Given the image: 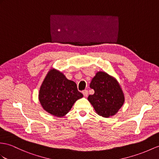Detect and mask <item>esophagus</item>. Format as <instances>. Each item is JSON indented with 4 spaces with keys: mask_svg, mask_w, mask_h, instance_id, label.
Returning a JSON list of instances; mask_svg holds the SVG:
<instances>
[{
    "mask_svg": "<svg viewBox=\"0 0 159 159\" xmlns=\"http://www.w3.org/2000/svg\"><path fill=\"white\" fill-rule=\"evenodd\" d=\"M82 93H83V94H84V96H85V97H87L88 95V91L87 90H83V91H82Z\"/></svg>",
    "mask_w": 159,
    "mask_h": 159,
    "instance_id": "34e87169",
    "label": "esophagus"
}]
</instances>
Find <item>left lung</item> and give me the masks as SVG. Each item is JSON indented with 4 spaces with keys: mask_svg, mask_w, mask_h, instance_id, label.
I'll list each match as a JSON object with an SVG mask.
<instances>
[{
    "mask_svg": "<svg viewBox=\"0 0 159 159\" xmlns=\"http://www.w3.org/2000/svg\"><path fill=\"white\" fill-rule=\"evenodd\" d=\"M90 87L94 94L89 95L88 99L96 113L103 117L115 115L124 103V94L118 82L105 72L96 73Z\"/></svg>",
    "mask_w": 159,
    "mask_h": 159,
    "instance_id": "1",
    "label": "left lung"
}]
</instances>
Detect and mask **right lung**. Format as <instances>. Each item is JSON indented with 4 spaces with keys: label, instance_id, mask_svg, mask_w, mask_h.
<instances>
[{
    "label": "right lung",
    "instance_id": "obj_1",
    "mask_svg": "<svg viewBox=\"0 0 159 159\" xmlns=\"http://www.w3.org/2000/svg\"><path fill=\"white\" fill-rule=\"evenodd\" d=\"M39 100L43 109L56 117H63L71 110L77 100L83 97L76 84L61 72L50 69L42 82Z\"/></svg>",
    "mask_w": 159,
    "mask_h": 159
}]
</instances>
